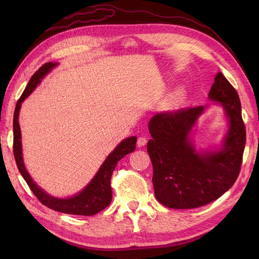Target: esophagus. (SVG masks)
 Listing matches in <instances>:
<instances>
[{"label": "esophagus", "mask_w": 259, "mask_h": 259, "mask_svg": "<svg viewBox=\"0 0 259 259\" xmlns=\"http://www.w3.org/2000/svg\"><path fill=\"white\" fill-rule=\"evenodd\" d=\"M147 144V138L146 137H138L137 139V146L138 147H144Z\"/></svg>", "instance_id": "obj_1"}]
</instances>
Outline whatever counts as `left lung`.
<instances>
[{"instance_id": "8db88e82", "label": "left lung", "mask_w": 259, "mask_h": 259, "mask_svg": "<svg viewBox=\"0 0 259 259\" xmlns=\"http://www.w3.org/2000/svg\"><path fill=\"white\" fill-rule=\"evenodd\" d=\"M208 97L221 103L229 117L222 150L198 153L190 142L189 132L203 106L161 112L149 122L152 138L147 151L153 166L154 194L169 208L204 206L229 190L240 174L246 132L238 93L218 72Z\"/></svg>"}]
</instances>
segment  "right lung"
<instances>
[{
  "label": "right lung",
  "mask_w": 259,
  "mask_h": 259,
  "mask_svg": "<svg viewBox=\"0 0 259 259\" xmlns=\"http://www.w3.org/2000/svg\"><path fill=\"white\" fill-rule=\"evenodd\" d=\"M57 64L54 62H46L31 77L27 88L21 94L20 98L18 99L16 108L14 112V121H13V131H14V144L13 151L15 161H16L17 167L20 171L21 176L26 180L31 191L43 205L48 206L51 209L61 211L65 214L72 215H83V216H92L99 213L100 210L105 209L112 200V190H111V176L113 170L123 156L131 153L135 150L137 138L135 136L128 137L124 139L123 142L117 146L114 150L108 155V158L104 162L103 165L99 168L96 176L93 178L89 186L85 187L79 194L74 195L69 199H57L51 197L50 194L44 192L41 188H38L32 179H31L28 171L23 165L22 154H21V134L20 127L18 123V115L21 103L25 100L32 91L36 88V85L41 82L45 74H48L52 68H54Z\"/></svg>",
  "instance_id": "right-lung-1"
}]
</instances>
